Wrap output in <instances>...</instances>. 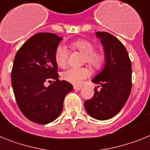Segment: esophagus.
Listing matches in <instances>:
<instances>
[{
    "instance_id": "esophagus-1",
    "label": "esophagus",
    "mask_w": 150,
    "mask_h": 150,
    "mask_svg": "<svg viewBox=\"0 0 150 150\" xmlns=\"http://www.w3.org/2000/svg\"><path fill=\"white\" fill-rule=\"evenodd\" d=\"M74 89L75 90H81L82 89V87L81 86H74Z\"/></svg>"
}]
</instances>
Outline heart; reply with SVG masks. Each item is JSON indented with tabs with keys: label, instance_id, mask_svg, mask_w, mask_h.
I'll return each instance as SVG.
<instances>
[{
	"label": "heart",
	"instance_id": "obj_1",
	"mask_svg": "<svg viewBox=\"0 0 150 150\" xmlns=\"http://www.w3.org/2000/svg\"><path fill=\"white\" fill-rule=\"evenodd\" d=\"M71 46L84 55V62L93 69L100 68L104 64L105 57L100 51L95 50V45L91 41L84 39L76 40L71 43ZM55 63L60 67L67 64L68 50L64 45H59L55 51ZM89 75V71L85 67H70L62 73V78L65 81L74 85L81 84Z\"/></svg>",
	"mask_w": 150,
	"mask_h": 150
}]
</instances>
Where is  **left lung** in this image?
Returning a JSON list of instances; mask_svg holds the SVG:
<instances>
[{
  "label": "left lung",
  "mask_w": 150,
  "mask_h": 150,
  "mask_svg": "<svg viewBox=\"0 0 150 150\" xmlns=\"http://www.w3.org/2000/svg\"><path fill=\"white\" fill-rule=\"evenodd\" d=\"M105 52L104 69L92 79L98 84L92 98L85 101L86 110L98 120L116 116L126 103L132 90V62L124 45L110 33L97 32Z\"/></svg>",
  "instance_id": "left-lung-1"
}]
</instances>
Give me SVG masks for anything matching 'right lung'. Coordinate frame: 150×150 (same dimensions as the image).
<instances>
[{
  "label": "right lung",
  "instance_id": "obj_1",
  "mask_svg": "<svg viewBox=\"0 0 150 150\" xmlns=\"http://www.w3.org/2000/svg\"><path fill=\"white\" fill-rule=\"evenodd\" d=\"M62 38L52 33H38L18 50L13 62L11 81L17 105L27 119L48 124L59 117L64 99L73 86L60 80L55 51ZM54 83L48 87L46 81Z\"/></svg>",
  "mask_w": 150,
  "mask_h": 150
}]
</instances>
